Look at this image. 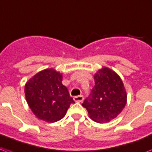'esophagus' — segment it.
<instances>
[{"instance_id": "34e87169", "label": "esophagus", "mask_w": 152, "mask_h": 152, "mask_svg": "<svg viewBox=\"0 0 152 152\" xmlns=\"http://www.w3.org/2000/svg\"><path fill=\"white\" fill-rule=\"evenodd\" d=\"M73 100L76 102H82L83 101V97L82 95H79V96H75L73 97Z\"/></svg>"}]
</instances>
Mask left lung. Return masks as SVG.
<instances>
[{"mask_svg": "<svg viewBox=\"0 0 152 152\" xmlns=\"http://www.w3.org/2000/svg\"><path fill=\"white\" fill-rule=\"evenodd\" d=\"M94 79L95 86L82 105L92 120L108 123L125 108L127 94L120 76L109 68H102L94 74Z\"/></svg>", "mask_w": 152, "mask_h": 152, "instance_id": "8db88e82", "label": "left lung"}]
</instances>
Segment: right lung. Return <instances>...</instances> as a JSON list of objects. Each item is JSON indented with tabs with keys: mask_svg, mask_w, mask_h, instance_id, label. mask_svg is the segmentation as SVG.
I'll return each instance as SVG.
<instances>
[{
	"mask_svg": "<svg viewBox=\"0 0 152 152\" xmlns=\"http://www.w3.org/2000/svg\"><path fill=\"white\" fill-rule=\"evenodd\" d=\"M25 96L35 116L50 123L62 119L75 103L62 84V74L52 68L41 70L26 83Z\"/></svg>",
	"mask_w": 152,
	"mask_h": 152,
	"instance_id": "obj_1",
	"label": "right lung"
}]
</instances>
